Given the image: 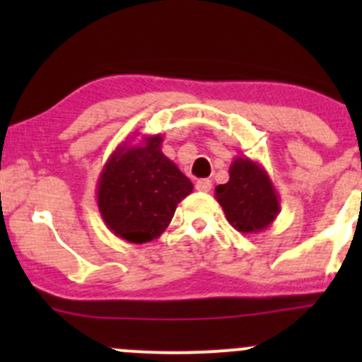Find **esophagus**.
<instances>
[{
	"mask_svg": "<svg viewBox=\"0 0 362 362\" xmlns=\"http://www.w3.org/2000/svg\"><path fill=\"white\" fill-rule=\"evenodd\" d=\"M196 189L202 192H208L211 189V180H208V178H202V180L196 182Z\"/></svg>",
	"mask_w": 362,
	"mask_h": 362,
	"instance_id": "1",
	"label": "esophagus"
}]
</instances>
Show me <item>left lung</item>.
I'll use <instances>...</instances> for the list:
<instances>
[{"label":"left lung","instance_id":"left-lung-1","mask_svg":"<svg viewBox=\"0 0 362 362\" xmlns=\"http://www.w3.org/2000/svg\"><path fill=\"white\" fill-rule=\"evenodd\" d=\"M226 218L236 231L255 235L268 228L280 211L279 194L268 171L249 158H235L229 166V182L215 187Z\"/></svg>","mask_w":362,"mask_h":362}]
</instances>
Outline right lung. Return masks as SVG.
<instances>
[{
  "label": "right lung",
  "mask_w": 362,
  "mask_h": 362,
  "mask_svg": "<svg viewBox=\"0 0 362 362\" xmlns=\"http://www.w3.org/2000/svg\"><path fill=\"white\" fill-rule=\"evenodd\" d=\"M163 136L120 145L98 178V208L115 236L129 243L159 238L177 204L192 192V182L160 151Z\"/></svg>",
  "instance_id": "right-lung-1"
}]
</instances>
